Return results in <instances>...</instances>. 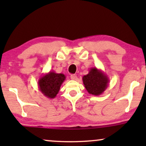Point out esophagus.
Returning <instances> with one entry per match:
<instances>
[{
	"label": "esophagus",
	"instance_id": "1",
	"mask_svg": "<svg viewBox=\"0 0 146 146\" xmlns=\"http://www.w3.org/2000/svg\"><path fill=\"white\" fill-rule=\"evenodd\" d=\"M70 78L72 80H77V76L75 74H72L70 76Z\"/></svg>",
	"mask_w": 146,
	"mask_h": 146
}]
</instances>
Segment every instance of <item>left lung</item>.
<instances>
[{"mask_svg": "<svg viewBox=\"0 0 146 146\" xmlns=\"http://www.w3.org/2000/svg\"><path fill=\"white\" fill-rule=\"evenodd\" d=\"M82 81L88 92L94 96L103 94L108 86L110 82L108 76L96 67L90 69L88 74L83 76Z\"/></svg>", "mask_w": 146, "mask_h": 146, "instance_id": "left-lung-1", "label": "left lung"}]
</instances>
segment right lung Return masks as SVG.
Here are the masks:
<instances>
[{
	"mask_svg": "<svg viewBox=\"0 0 146 146\" xmlns=\"http://www.w3.org/2000/svg\"><path fill=\"white\" fill-rule=\"evenodd\" d=\"M66 80L64 74H58L54 71H50L40 78L38 85L40 91L48 98L53 99L56 96L60 89L62 84Z\"/></svg>",
	"mask_w": 146,
	"mask_h": 146,
	"instance_id": "1",
	"label": "right lung"
}]
</instances>
